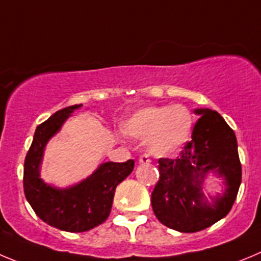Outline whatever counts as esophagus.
I'll use <instances>...</instances> for the list:
<instances>
[{"instance_id":"34e87169","label":"esophagus","mask_w":261,"mask_h":261,"mask_svg":"<svg viewBox=\"0 0 261 261\" xmlns=\"http://www.w3.org/2000/svg\"><path fill=\"white\" fill-rule=\"evenodd\" d=\"M139 162H140V164H149V162H150L149 155L140 154V157H139Z\"/></svg>"}]
</instances>
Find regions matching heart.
I'll use <instances>...</instances> for the list:
<instances>
[{
    "instance_id": "b5f03b06",
    "label": "heart",
    "mask_w": 261,
    "mask_h": 261,
    "mask_svg": "<svg viewBox=\"0 0 261 261\" xmlns=\"http://www.w3.org/2000/svg\"><path fill=\"white\" fill-rule=\"evenodd\" d=\"M193 117L180 104L149 107L134 113L123 122L122 130L134 139L147 140L152 154L164 157L179 150L191 135Z\"/></svg>"
}]
</instances>
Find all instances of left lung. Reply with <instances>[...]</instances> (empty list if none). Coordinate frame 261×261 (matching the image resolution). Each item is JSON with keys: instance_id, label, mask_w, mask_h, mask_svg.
Here are the masks:
<instances>
[{"instance_id": "obj_1", "label": "left lung", "mask_w": 261, "mask_h": 261, "mask_svg": "<svg viewBox=\"0 0 261 261\" xmlns=\"http://www.w3.org/2000/svg\"><path fill=\"white\" fill-rule=\"evenodd\" d=\"M194 112L201 117L179 157L158 160L160 179L150 198L158 220L182 233L206 229L228 215L242 179L234 131L216 111ZM208 171L223 176L227 186L223 196L213 204L201 193Z\"/></svg>"}]
</instances>
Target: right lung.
<instances>
[{"label": "right lung", "mask_w": 261, "mask_h": 261, "mask_svg": "<svg viewBox=\"0 0 261 261\" xmlns=\"http://www.w3.org/2000/svg\"><path fill=\"white\" fill-rule=\"evenodd\" d=\"M81 106L60 109L38 125L24 161V194L36 215L54 228L72 233L86 232L107 220L116 187L133 172L135 164L134 160L106 162L86 180L67 189L53 188L41 180L40 164L46 143Z\"/></svg>", "instance_id": "add662e5"}]
</instances>
